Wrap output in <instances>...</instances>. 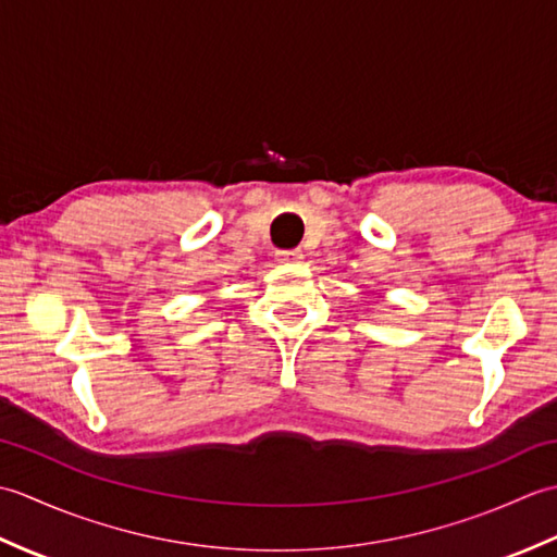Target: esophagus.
Listing matches in <instances>:
<instances>
[{"label":"esophagus","mask_w":557,"mask_h":557,"mask_svg":"<svg viewBox=\"0 0 557 557\" xmlns=\"http://www.w3.org/2000/svg\"><path fill=\"white\" fill-rule=\"evenodd\" d=\"M304 256L301 251H297V248H285V251H277V260L280 263H299Z\"/></svg>","instance_id":"1"}]
</instances>
